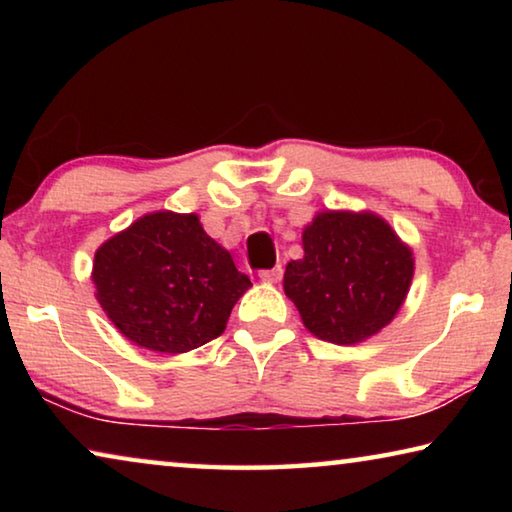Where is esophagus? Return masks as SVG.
<instances>
[{"label": "esophagus", "mask_w": 512, "mask_h": 512, "mask_svg": "<svg viewBox=\"0 0 512 512\" xmlns=\"http://www.w3.org/2000/svg\"><path fill=\"white\" fill-rule=\"evenodd\" d=\"M259 277H262L264 282H277L282 277V266L277 264L273 268H264V271H259Z\"/></svg>", "instance_id": "obj_1"}]
</instances>
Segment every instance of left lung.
I'll return each instance as SVG.
<instances>
[{"mask_svg": "<svg viewBox=\"0 0 512 512\" xmlns=\"http://www.w3.org/2000/svg\"><path fill=\"white\" fill-rule=\"evenodd\" d=\"M302 246L305 257L284 271V291L311 334L352 345L391 323L413 277L411 250L391 225L370 212H323Z\"/></svg>", "mask_w": 512, "mask_h": 512, "instance_id": "1", "label": "left lung"}]
</instances>
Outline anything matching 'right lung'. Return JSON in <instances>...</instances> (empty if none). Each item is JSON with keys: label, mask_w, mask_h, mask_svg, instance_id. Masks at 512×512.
<instances>
[{"label": "right lung", "mask_w": 512, "mask_h": 512, "mask_svg": "<svg viewBox=\"0 0 512 512\" xmlns=\"http://www.w3.org/2000/svg\"><path fill=\"white\" fill-rule=\"evenodd\" d=\"M92 280L108 318L153 352H189L223 334L250 287L230 253L207 237L196 214L137 219L94 255Z\"/></svg>", "instance_id": "right-lung-1"}]
</instances>
